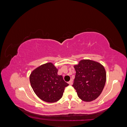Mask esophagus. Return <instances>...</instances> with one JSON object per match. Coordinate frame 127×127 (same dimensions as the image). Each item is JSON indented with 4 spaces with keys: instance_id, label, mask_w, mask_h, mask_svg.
Wrapping results in <instances>:
<instances>
[{
    "instance_id": "obj_1",
    "label": "esophagus",
    "mask_w": 127,
    "mask_h": 127,
    "mask_svg": "<svg viewBox=\"0 0 127 127\" xmlns=\"http://www.w3.org/2000/svg\"><path fill=\"white\" fill-rule=\"evenodd\" d=\"M68 83H69V85H71L72 84H73V80H71L70 81H69Z\"/></svg>"
}]
</instances>
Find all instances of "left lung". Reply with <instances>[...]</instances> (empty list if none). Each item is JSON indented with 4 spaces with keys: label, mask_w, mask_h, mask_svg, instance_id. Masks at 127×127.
Masks as SVG:
<instances>
[{
    "label": "left lung",
    "mask_w": 127,
    "mask_h": 127,
    "mask_svg": "<svg viewBox=\"0 0 127 127\" xmlns=\"http://www.w3.org/2000/svg\"><path fill=\"white\" fill-rule=\"evenodd\" d=\"M76 71L73 86L81 100L91 102L100 95L105 87L106 72L97 62L83 59L74 65Z\"/></svg>",
    "instance_id": "1"
}]
</instances>
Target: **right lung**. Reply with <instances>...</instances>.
<instances>
[{
  "label": "right lung",
  "mask_w": 127,
  "mask_h": 127,
  "mask_svg": "<svg viewBox=\"0 0 127 127\" xmlns=\"http://www.w3.org/2000/svg\"><path fill=\"white\" fill-rule=\"evenodd\" d=\"M58 69L49 62L37 67L31 72L30 81L36 95L47 102L53 103L62 97L64 89L69 84L62 75H58Z\"/></svg>",
  "instance_id": "obj_1"
}]
</instances>
